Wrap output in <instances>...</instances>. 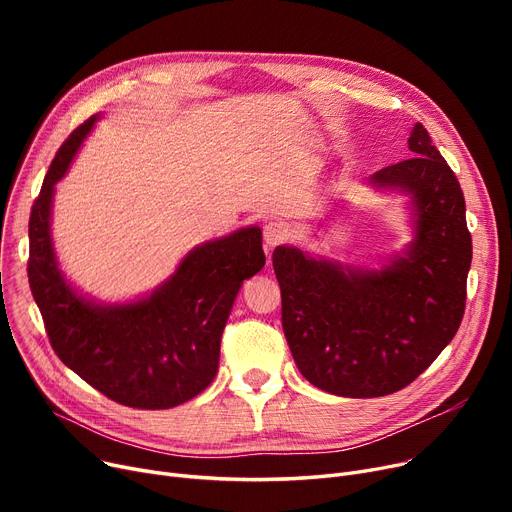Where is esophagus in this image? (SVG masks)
<instances>
[{
	"label": "esophagus",
	"mask_w": 512,
	"mask_h": 512,
	"mask_svg": "<svg viewBox=\"0 0 512 512\" xmlns=\"http://www.w3.org/2000/svg\"><path fill=\"white\" fill-rule=\"evenodd\" d=\"M290 232H288V226L282 224V222H267L263 226V240H265V247H267V253H270L272 249L284 245V242L288 240Z\"/></svg>",
	"instance_id": "obj_1"
}]
</instances>
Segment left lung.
<instances>
[{
    "mask_svg": "<svg viewBox=\"0 0 512 512\" xmlns=\"http://www.w3.org/2000/svg\"><path fill=\"white\" fill-rule=\"evenodd\" d=\"M411 159L371 184L411 197L415 238L382 270H357L276 247L282 328L299 371L319 390L346 398L386 396L409 386L459 330L471 267L461 184L415 124Z\"/></svg>",
    "mask_w": 512,
    "mask_h": 512,
    "instance_id": "8db88e82",
    "label": "left lung"
}]
</instances>
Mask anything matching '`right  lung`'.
I'll use <instances>...</instances> for the list:
<instances>
[{
	"instance_id": "1",
	"label": "right lung",
	"mask_w": 512,
	"mask_h": 512,
	"mask_svg": "<svg viewBox=\"0 0 512 512\" xmlns=\"http://www.w3.org/2000/svg\"><path fill=\"white\" fill-rule=\"evenodd\" d=\"M80 124L53 157L29 220V284L60 361L95 390L132 409H172L215 378L236 294L265 265L261 230H236L188 253L149 297L93 303L64 280L51 245L53 186L95 126Z\"/></svg>"
}]
</instances>
